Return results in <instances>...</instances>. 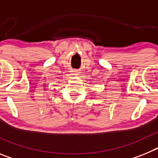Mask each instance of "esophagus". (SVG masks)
<instances>
[{
  "instance_id": "34e87169",
  "label": "esophagus",
  "mask_w": 158,
  "mask_h": 158,
  "mask_svg": "<svg viewBox=\"0 0 158 158\" xmlns=\"http://www.w3.org/2000/svg\"><path fill=\"white\" fill-rule=\"evenodd\" d=\"M75 74H76V75H78V73H77V72H75Z\"/></svg>"
}]
</instances>
